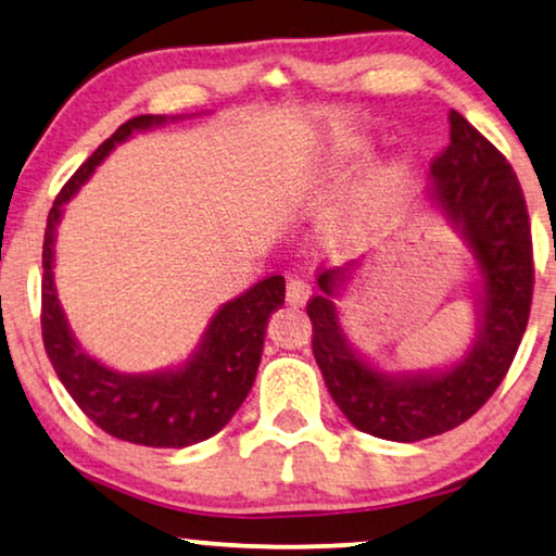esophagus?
Masks as SVG:
<instances>
[{
	"mask_svg": "<svg viewBox=\"0 0 556 556\" xmlns=\"http://www.w3.org/2000/svg\"><path fill=\"white\" fill-rule=\"evenodd\" d=\"M312 296V287L309 281L300 275H292L287 279V302L292 306H302L306 304V300Z\"/></svg>",
	"mask_w": 556,
	"mask_h": 556,
	"instance_id": "esophagus-1",
	"label": "esophagus"
}]
</instances>
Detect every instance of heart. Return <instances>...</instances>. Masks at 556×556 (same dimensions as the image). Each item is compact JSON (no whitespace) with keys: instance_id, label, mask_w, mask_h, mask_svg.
<instances>
[{"instance_id":"obj_1","label":"heart","mask_w":556,"mask_h":556,"mask_svg":"<svg viewBox=\"0 0 556 556\" xmlns=\"http://www.w3.org/2000/svg\"><path fill=\"white\" fill-rule=\"evenodd\" d=\"M357 152V144H339L334 149V162L339 164L344 156ZM396 185V172L392 167H377L364 177L362 185L354 187V192L346 199V206L342 212V219L337 225V235L342 239L359 237L367 231L379 214L384 212L389 197L394 192Z\"/></svg>"}]
</instances>
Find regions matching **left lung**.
I'll return each mask as SVG.
<instances>
[{
    "instance_id": "obj_1",
    "label": "left lung",
    "mask_w": 556,
    "mask_h": 556,
    "mask_svg": "<svg viewBox=\"0 0 556 556\" xmlns=\"http://www.w3.org/2000/svg\"><path fill=\"white\" fill-rule=\"evenodd\" d=\"M450 144L432 160L437 199L462 229L482 269L484 314L477 344L442 375L389 379L344 342L331 294L346 269L319 275L306 302L312 352L331 400L359 432L392 442L450 432L484 407L515 362L534 292L532 227L511 164L459 112H450Z\"/></svg>"
}]
</instances>
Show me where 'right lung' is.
<instances>
[{
  "mask_svg": "<svg viewBox=\"0 0 556 556\" xmlns=\"http://www.w3.org/2000/svg\"><path fill=\"white\" fill-rule=\"evenodd\" d=\"M164 117H131L72 174L56 194L47 217L41 247V339L47 357L77 407L106 434L142 446H189L219 432L247 400L262 359L264 327L269 314L285 304V277L256 281L250 292L222 306L185 367L164 375L127 377L89 357L74 342L54 292V229L62 204L77 192L114 144L135 129H147Z\"/></svg>",
  "mask_w": 556,
  "mask_h": 556,
  "instance_id": "add662e5",
  "label": "right lung"
}]
</instances>
